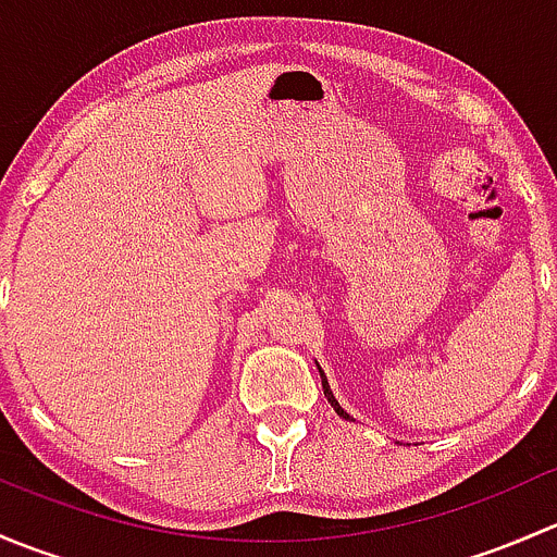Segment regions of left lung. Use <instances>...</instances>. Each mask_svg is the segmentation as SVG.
<instances>
[{"instance_id":"1","label":"left lung","mask_w":557,"mask_h":557,"mask_svg":"<svg viewBox=\"0 0 557 557\" xmlns=\"http://www.w3.org/2000/svg\"><path fill=\"white\" fill-rule=\"evenodd\" d=\"M320 380H323V391H325V396H329V404H331V407L336 409V414H339V418H345V420H350V414H347L345 409L339 407V401H336V398H334V393H331V387H329V380H325V374H323V372H320Z\"/></svg>"}]
</instances>
